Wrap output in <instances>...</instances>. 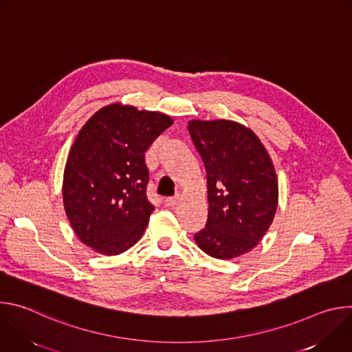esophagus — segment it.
I'll list each match as a JSON object with an SVG mask.
<instances>
[{
	"instance_id": "obj_1",
	"label": "esophagus",
	"mask_w": 352,
	"mask_h": 352,
	"mask_svg": "<svg viewBox=\"0 0 352 352\" xmlns=\"http://www.w3.org/2000/svg\"><path fill=\"white\" fill-rule=\"evenodd\" d=\"M179 193H177L175 196H173V197H167L166 200H164V202H166V206L167 208H174L178 202H179Z\"/></svg>"
}]
</instances>
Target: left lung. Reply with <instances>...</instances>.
<instances>
[{
  "mask_svg": "<svg viewBox=\"0 0 352 352\" xmlns=\"http://www.w3.org/2000/svg\"><path fill=\"white\" fill-rule=\"evenodd\" d=\"M208 178L206 227L195 234L212 258L234 259L252 250L273 223L278 181L256 133L230 120L188 122Z\"/></svg>",
  "mask_w": 352,
  "mask_h": 352,
  "instance_id": "1",
  "label": "left lung"
}]
</instances>
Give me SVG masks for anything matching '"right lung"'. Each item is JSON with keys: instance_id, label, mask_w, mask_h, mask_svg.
Returning <instances> with one entry per match:
<instances>
[{"instance_id": "right-lung-1", "label": "right lung", "mask_w": 352, "mask_h": 352, "mask_svg": "<svg viewBox=\"0 0 352 352\" xmlns=\"http://www.w3.org/2000/svg\"><path fill=\"white\" fill-rule=\"evenodd\" d=\"M173 118L113 103L80 128L67 159L63 199L67 217L94 252L120 255L143 235L155 206L146 196L144 152Z\"/></svg>"}]
</instances>
